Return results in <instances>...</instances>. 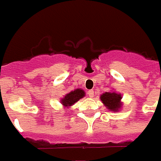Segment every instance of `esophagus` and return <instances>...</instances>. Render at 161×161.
Masks as SVG:
<instances>
[{
	"mask_svg": "<svg viewBox=\"0 0 161 161\" xmlns=\"http://www.w3.org/2000/svg\"><path fill=\"white\" fill-rule=\"evenodd\" d=\"M87 94H88V96L89 97H93V95H94V92H93V90H88L87 91Z\"/></svg>",
	"mask_w": 161,
	"mask_h": 161,
	"instance_id": "1",
	"label": "esophagus"
}]
</instances>
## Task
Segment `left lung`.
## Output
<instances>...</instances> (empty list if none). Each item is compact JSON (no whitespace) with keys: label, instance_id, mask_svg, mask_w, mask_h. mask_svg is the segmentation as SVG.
Instances as JSON below:
<instances>
[{"label":"left lung","instance_id":"1","mask_svg":"<svg viewBox=\"0 0 161 161\" xmlns=\"http://www.w3.org/2000/svg\"><path fill=\"white\" fill-rule=\"evenodd\" d=\"M101 101L103 104L111 111L117 112L119 108H121L120 104V100H121V95L116 93H103L101 96Z\"/></svg>","mask_w":161,"mask_h":161}]
</instances>
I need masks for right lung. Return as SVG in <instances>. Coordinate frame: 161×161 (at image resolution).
<instances>
[{
  "label": "right lung",
  "mask_w": 161,
  "mask_h": 161,
  "mask_svg": "<svg viewBox=\"0 0 161 161\" xmlns=\"http://www.w3.org/2000/svg\"><path fill=\"white\" fill-rule=\"evenodd\" d=\"M84 96H85V93L82 89L80 88L75 89V91H72L68 94H66V96L61 100V103L64 105L65 107H68V106L70 107Z\"/></svg>",
  "instance_id": "1"
}]
</instances>
